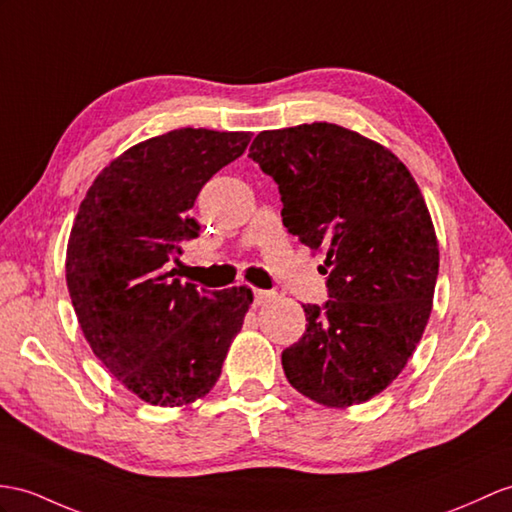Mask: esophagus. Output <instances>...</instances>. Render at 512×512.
Returning a JSON list of instances; mask_svg holds the SVG:
<instances>
[{"label": "esophagus", "instance_id": "34e87169", "mask_svg": "<svg viewBox=\"0 0 512 512\" xmlns=\"http://www.w3.org/2000/svg\"><path fill=\"white\" fill-rule=\"evenodd\" d=\"M252 291H254V302L258 306H263V304L269 302V299L276 297V293H273V291H263V289H252Z\"/></svg>", "mask_w": 512, "mask_h": 512}]
</instances>
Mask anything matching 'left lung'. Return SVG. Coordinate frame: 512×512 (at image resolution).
Returning a JSON list of instances; mask_svg holds the SVG:
<instances>
[{
  "label": "left lung",
  "mask_w": 512,
  "mask_h": 512,
  "mask_svg": "<svg viewBox=\"0 0 512 512\" xmlns=\"http://www.w3.org/2000/svg\"><path fill=\"white\" fill-rule=\"evenodd\" d=\"M249 158L278 184L282 223L326 254L328 302L282 352L291 386L330 408L363 404L406 367L432 310L439 243L404 162L336 123L260 132Z\"/></svg>",
  "instance_id": "8db88e82"
}]
</instances>
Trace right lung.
<instances>
[{
	"mask_svg": "<svg viewBox=\"0 0 512 512\" xmlns=\"http://www.w3.org/2000/svg\"><path fill=\"white\" fill-rule=\"evenodd\" d=\"M249 132L180 128L130 147L82 199L67 245V286L93 354L154 406H186L221 376L252 291H197L176 269L202 186L239 158Z\"/></svg>",
	"mask_w": 512,
	"mask_h": 512,
	"instance_id": "obj_1",
	"label": "right lung"
}]
</instances>
